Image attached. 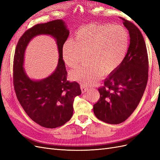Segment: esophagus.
<instances>
[{
	"label": "esophagus",
	"mask_w": 160,
	"mask_h": 160,
	"mask_svg": "<svg viewBox=\"0 0 160 160\" xmlns=\"http://www.w3.org/2000/svg\"><path fill=\"white\" fill-rule=\"evenodd\" d=\"M81 89L82 93H85V92L88 90V88L85 87L84 85H81Z\"/></svg>",
	"instance_id": "1"
}]
</instances>
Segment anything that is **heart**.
Segmentation results:
<instances>
[{"instance_id":"1","label":"heart","mask_w":160,"mask_h":160,"mask_svg":"<svg viewBox=\"0 0 160 160\" xmlns=\"http://www.w3.org/2000/svg\"><path fill=\"white\" fill-rule=\"evenodd\" d=\"M129 44L126 28L111 24H90L76 32L73 41L62 47V58L70 68H75L87 57L88 63L70 73L72 79L84 85L97 83L102 75L113 72L122 63Z\"/></svg>"}]
</instances>
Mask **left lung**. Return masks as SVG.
<instances>
[{
    "instance_id": "obj_1",
    "label": "left lung",
    "mask_w": 160,
    "mask_h": 160,
    "mask_svg": "<svg viewBox=\"0 0 160 160\" xmlns=\"http://www.w3.org/2000/svg\"><path fill=\"white\" fill-rule=\"evenodd\" d=\"M130 43L123 61L99 88L100 98L93 105L99 119L109 124L125 122L136 109L148 79V56L144 38L133 23L122 18Z\"/></svg>"
}]
</instances>
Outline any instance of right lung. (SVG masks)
Returning <instances> with one entry per match:
<instances>
[{
    "label": "right lung",
    "instance_id": "1",
    "mask_svg": "<svg viewBox=\"0 0 160 160\" xmlns=\"http://www.w3.org/2000/svg\"><path fill=\"white\" fill-rule=\"evenodd\" d=\"M39 34H49L57 41L59 62L53 73L40 81L31 80L22 66L28 43ZM69 35L63 21L57 19L33 26L19 38L13 61V85L17 98L32 121L46 128L64 125L73 113V101L81 93L79 84L67 80V72L62 58V47Z\"/></svg>",
    "mask_w": 160,
    "mask_h": 160
}]
</instances>
